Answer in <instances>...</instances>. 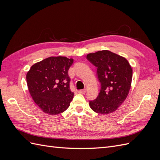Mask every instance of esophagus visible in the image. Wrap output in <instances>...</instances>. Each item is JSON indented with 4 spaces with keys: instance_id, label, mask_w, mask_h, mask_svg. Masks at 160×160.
Instances as JSON below:
<instances>
[{
    "instance_id": "esophagus-1",
    "label": "esophagus",
    "mask_w": 160,
    "mask_h": 160,
    "mask_svg": "<svg viewBox=\"0 0 160 160\" xmlns=\"http://www.w3.org/2000/svg\"><path fill=\"white\" fill-rule=\"evenodd\" d=\"M86 92V89H81V90H79L78 91V93H81V94H85Z\"/></svg>"
}]
</instances>
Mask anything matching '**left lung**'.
Segmentation results:
<instances>
[{"label":"left lung","instance_id":"left-lung-1","mask_svg":"<svg viewBox=\"0 0 160 160\" xmlns=\"http://www.w3.org/2000/svg\"><path fill=\"white\" fill-rule=\"evenodd\" d=\"M98 70L101 83L100 92L89 106L95 112L109 114L122 105L129 94L132 80V68L125 57L108 50L99 51L87 55Z\"/></svg>","mask_w":160,"mask_h":160}]
</instances>
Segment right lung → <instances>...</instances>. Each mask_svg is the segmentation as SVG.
<instances>
[{
    "instance_id": "add662e5",
    "label": "right lung",
    "mask_w": 160,
    "mask_h": 160,
    "mask_svg": "<svg viewBox=\"0 0 160 160\" xmlns=\"http://www.w3.org/2000/svg\"><path fill=\"white\" fill-rule=\"evenodd\" d=\"M73 59L50 57L32 65L27 83L32 98L42 111L54 115L69 107L74 93L69 88V67Z\"/></svg>"
}]
</instances>
